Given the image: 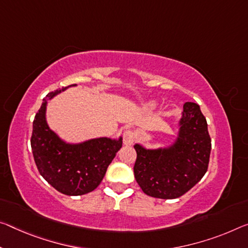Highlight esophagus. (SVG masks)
<instances>
[{"label": "esophagus", "mask_w": 248, "mask_h": 248, "mask_svg": "<svg viewBox=\"0 0 248 248\" xmlns=\"http://www.w3.org/2000/svg\"><path fill=\"white\" fill-rule=\"evenodd\" d=\"M124 143L125 145H132L135 143V133L131 130H125L124 132Z\"/></svg>", "instance_id": "obj_1"}]
</instances>
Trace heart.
<instances>
[{
    "label": "heart",
    "instance_id": "1",
    "mask_svg": "<svg viewBox=\"0 0 248 248\" xmlns=\"http://www.w3.org/2000/svg\"><path fill=\"white\" fill-rule=\"evenodd\" d=\"M145 108H147L148 110H153L156 108V103H155V101H150V103L147 104V106H145Z\"/></svg>",
    "mask_w": 248,
    "mask_h": 248
}]
</instances>
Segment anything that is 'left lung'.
<instances>
[{
    "label": "left lung",
    "mask_w": 248,
    "mask_h": 248,
    "mask_svg": "<svg viewBox=\"0 0 248 248\" xmlns=\"http://www.w3.org/2000/svg\"><path fill=\"white\" fill-rule=\"evenodd\" d=\"M137 160L135 178L145 194L171 200L191 190L209 167L211 138L200 106L186 103L174 142L166 148L147 149L133 145Z\"/></svg>",
    "instance_id": "1"
}]
</instances>
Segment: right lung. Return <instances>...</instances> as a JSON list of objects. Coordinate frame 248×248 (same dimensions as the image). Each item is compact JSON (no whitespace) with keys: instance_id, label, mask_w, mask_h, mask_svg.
Returning <instances> with one entry per match:
<instances>
[{"instance_id":"add662e5","label":"right lung","mask_w":248,"mask_h":248,"mask_svg":"<svg viewBox=\"0 0 248 248\" xmlns=\"http://www.w3.org/2000/svg\"><path fill=\"white\" fill-rule=\"evenodd\" d=\"M68 87L49 93L43 99L33 121L31 145L43 178L61 193L75 196L89 193L99 186L108 166L123 147V138L101 137L80 143H68L61 139L46 121L47 100Z\"/></svg>"}]
</instances>
